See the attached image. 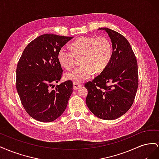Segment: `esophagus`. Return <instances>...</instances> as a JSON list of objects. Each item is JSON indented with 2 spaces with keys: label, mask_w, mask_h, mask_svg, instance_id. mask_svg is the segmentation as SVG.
<instances>
[{
  "label": "esophagus",
  "mask_w": 159,
  "mask_h": 159,
  "mask_svg": "<svg viewBox=\"0 0 159 159\" xmlns=\"http://www.w3.org/2000/svg\"><path fill=\"white\" fill-rule=\"evenodd\" d=\"M74 89H78L80 88H81V86H82V85L80 84H78V83H75V82H74Z\"/></svg>",
  "instance_id": "obj_1"
}]
</instances>
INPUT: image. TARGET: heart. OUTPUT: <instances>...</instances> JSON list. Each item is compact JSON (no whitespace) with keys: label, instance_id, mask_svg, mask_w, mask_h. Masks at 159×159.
I'll list each match as a JSON object with an SVG mask.
<instances>
[{"label":"heart","instance_id":"obj_1","mask_svg":"<svg viewBox=\"0 0 159 159\" xmlns=\"http://www.w3.org/2000/svg\"><path fill=\"white\" fill-rule=\"evenodd\" d=\"M70 50L62 47L57 52V60L65 69L74 65L75 57L80 56L81 66L65 75L67 80L81 83L89 79L96 72L102 71L112 57L113 49L108 38L100 36H81L71 44Z\"/></svg>","mask_w":159,"mask_h":159}]
</instances>
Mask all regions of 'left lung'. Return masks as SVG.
<instances>
[{"mask_svg": "<svg viewBox=\"0 0 159 159\" xmlns=\"http://www.w3.org/2000/svg\"><path fill=\"white\" fill-rule=\"evenodd\" d=\"M98 30L108 34L113 54L102 73L85 84L88 91L85 102L96 117L113 120L127 113L134 102L139 85L137 61L129 42L121 34L107 28Z\"/></svg>", "mask_w": 159, "mask_h": 159, "instance_id": "left-lung-1", "label": "left lung"}]
</instances>
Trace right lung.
I'll use <instances>...</instances> for the list:
<instances>
[{
	"mask_svg": "<svg viewBox=\"0 0 159 159\" xmlns=\"http://www.w3.org/2000/svg\"><path fill=\"white\" fill-rule=\"evenodd\" d=\"M74 37L45 34L35 38L24 50L16 68V89L22 105L31 117L51 122L64 112L73 83L68 80L57 85L62 68L57 52Z\"/></svg>",
	"mask_w": 159,
	"mask_h": 159,
	"instance_id": "add662e5",
	"label": "right lung"
}]
</instances>
